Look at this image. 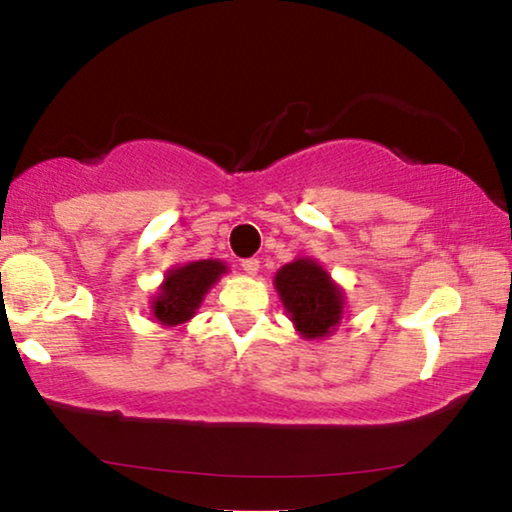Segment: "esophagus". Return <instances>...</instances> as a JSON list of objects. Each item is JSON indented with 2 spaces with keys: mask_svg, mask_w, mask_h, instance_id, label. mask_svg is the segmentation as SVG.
I'll use <instances>...</instances> for the list:
<instances>
[{
  "mask_svg": "<svg viewBox=\"0 0 512 512\" xmlns=\"http://www.w3.org/2000/svg\"><path fill=\"white\" fill-rule=\"evenodd\" d=\"M241 269H243L248 276H255L257 271H260V260H257V257H248V260L241 262Z\"/></svg>",
  "mask_w": 512,
  "mask_h": 512,
  "instance_id": "34e87169",
  "label": "esophagus"
}]
</instances>
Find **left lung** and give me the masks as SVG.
Wrapping results in <instances>:
<instances>
[{
	"instance_id": "left-lung-1",
	"label": "left lung",
	"mask_w": 512,
	"mask_h": 512,
	"mask_svg": "<svg viewBox=\"0 0 512 512\" xmlns=\"http://www.w3.org/2000/svg\"><path fill=\"white\" fill-rule=\"evenodd\" d=\"M276 290L299 335L306 339L330 335L342 318V292L316 262L285 264L276 274Z\"/></svg>"
}]
</instances>
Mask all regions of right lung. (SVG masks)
Returning a JSON list of instances; mask_svg holds the SVG:
<instances>
[{
	"mask_svg": "<svg viewBox=\"0 0 512 512\" xmlns=\"http://www.w3.org/2000/svg\"><path fill=\"white\" fill-rule=\"evenodd\" d=\"M227 267L217 260L192 262L187 267L173 269L161 285V295L154 299V316L163 325L185 323L199 309L203 295Z\"/></svg>",
	"mask_w": 512,
	"mask_h": 512,
	"instance_id": "1",
	"label": "right lung"
}]
</instances>
